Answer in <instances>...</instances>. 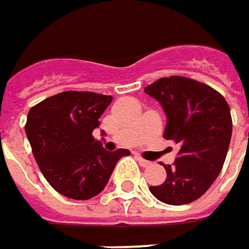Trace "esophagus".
<instances>
[{
    "label": "esophagus",
    "instance_id": "1",
    "mask_svg": "<svg viewBox=\"0 0 249 249\" xmlns=\"http://www.w3.org/2000/svg\"><path fill=\"white\" fill-rule=\"evenodd\" d=\"M137 160H138V163H140V166H142V167H148V166H151V161H148V160H145L142 156H140V155H136Z\"/></svg>",
    "mask_w": 249,
    "mask_h": 249
}]
</instances>
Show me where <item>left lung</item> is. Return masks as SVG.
Here are the masks:
<instances>
[{
	"label": "left lung",
	"instance_id": "left-lung-1",
	"mask_svg": "<svg viewBox=\"0 0 249 249\" xmlns=\"http://www.w3.org/2000/svg\"><path fill=\"white\" fill-rule=\"evenodd\" d=\"M167 115L163 137L179 146L167 178L149 191L161 203L188 204L203 196L221 173L231 138L229 104L206 83L173 75L144 89Z\"/></svg>",
	"mask_w": 249,
	"mask_h": 249
}]
</instances>
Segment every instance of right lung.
I'll list each match as a JSON object with an SVG mask.
<instances>
[{
	"instance_id": "add662e5",
	"label": "right lung",
	"mask_w": 249,
	"mask_h": 249,
	"mask_svg": "<svg viewBox=\"0 0 249 249\" xmlns=\"http://www.w3.org/2000/svg\"><path fill=\"white\" fill-rule=\"evenodd\" d=\"M112 96L93 91H63L34 105L27 115L26 134L36 164L60 195L89 200L105 188L118 160L127 149L108 152L93 130Z\"/></svg>"
}]
</instances>
